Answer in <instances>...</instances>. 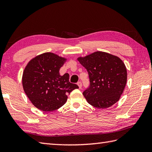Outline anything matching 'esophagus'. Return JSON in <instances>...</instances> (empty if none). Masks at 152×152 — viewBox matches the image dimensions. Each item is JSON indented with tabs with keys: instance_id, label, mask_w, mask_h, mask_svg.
<instances>
[{
	"instance_id": "obj_1",
	"label": "esophagus",
	"mask_w": 152,
	"mask_h": 152,
	"mask_svg": "<svg viewBox=\"0 0 152 152\" xmlns=\"http://www.w3.org/2000/svg\"><path fill=\"white\" fill-rule=\"evenodd\" d=\"M77 84H78V87H79V88H80V89H81V88H82V82H78V83H77Z\"/></svg>"
}]
</instances>
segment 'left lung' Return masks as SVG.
Instances as JSON below:
<instances>
[{"instance_id":"obj_1","label":"left lung","mask_w":152,"mask_h":152,"mask_svg":"<svg viewBox=\"0 0 152 152\" xmlns=\"http://www.w3.org/2000/svg\"><path fill=\"white\" fill-rule=\"evenodd\" d=\"M77 60L87 70L90 87L83 92L87 102L98 109H107L119 100L127 81V71L121 59L96 51Z\"/></svg>"}]
</instances>
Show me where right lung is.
Segmentation results:
<instances>
[{
  "label": "right lung",
  "instance_id": "right-lung-1",
  "mask_svg": "<svg viewBox=\"0 0 152 152\" xmlns=\"http://www.w3.org/2000/svg\"><path fill=\"white\" fill-rule=\"evenodd\" d=\"M67 59L53 53H45L29 61L22 75L23 90L35 107L45 112L58 109L66 102L76 84L69 82V74L59 70Z\"/></svg>",
  "mask_w": 152,
  "mask_h": 152
}]
</instances>
